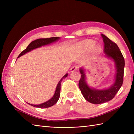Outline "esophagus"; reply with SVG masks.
Returning <instances> with one entry per match:
<instances>
[{"label":"esophagus","mask_w":134,"mask_h":134,"mask_svg":"<svg viewBox=\"0 0 134 134\" xmlns=\"http://www.w3.org/2000/svg\"><path fill=\"white\" fill-rule=\"evenodd\" d=\"M78 66H72L71 67V68L70 71H71V72L75 71L77 70V69H78Z\"/></svg>","instance_id":"obj_1"}]
</instances>
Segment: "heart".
Here are the masks:
<instances>
[{
    "label": "heart",
    "mask_w": 134,
    "mask_h": 134,
    "mask_svg": "<svg viewBox=\"0 0 134 134\" xmlns=\"http://www.w3.org/2000/svg\"><path fill=\"white\" fill-rule=\"evenodd\" d=\"M95 42L91 40H86L81 42V46L84 51H88L91 49V52L93 54L97 55L98 54L100 50L101 47L99 45L96 44Z\"/></svg>",
    "instance_id": "b5f03b06"
}]
</instances>
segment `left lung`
Here are the masks:
<instances>
[{
  "instance_id": "8db88e82",
  "label": "left lung",
  "mask_w": 134,
  "mask_h": 134,
  "mask_svg": "<svg viewBox=\"0 0 134 134\" xmlns=\"http://www.w3.org/2000/svg\"><path fill=\"white\" fill-rule=\"evenodd\" d=\"M104 42V54L106 57L112 59L115 63L116 75L115 82L111 87L104 90H97L88 86L86 82V75L83 68H80L81 78L79 87L84 98L93 104L103 103L111 100L118 92L123 83L125 60L117 44L109 40L107 36L101 34Z\"/></svg>"
}]
</instances>
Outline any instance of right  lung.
I'll list each match as a JSON object with an SVG mask.
<instances>
[{"mask_svg":"<svg viewBox=\"0 0 134 134\" xmlns=\"http://www.w3.org/2000/svg\"><path fill=\"white\" fill-rule=\"evenodd\" d=\"M60 38L58 37H51V38H39V39L36 40L35 41L31 42L29 44V45L27 47L26 49L24 50L19 55L18 58H19L20 56L25 55V54L27 53V52H30L31 50H33L34 49H35L36 48L40 47L42 46L47 45V44L53 43L54 42L57 41ZM68 75V74H66L62 79L60 80L57 85V87H56L55 94L50 99L46 101L45 102L40 104H32L28 103H27L29 104L32 106L38 107V108H48V107L54 106V105L58 102L59 99L60 93V90H61V83H62L63 79L66 78Z\"/></svg>","mask_w":134,"mask_h":134,"instance_id":"1","label":"right lung"}]
</instances>
